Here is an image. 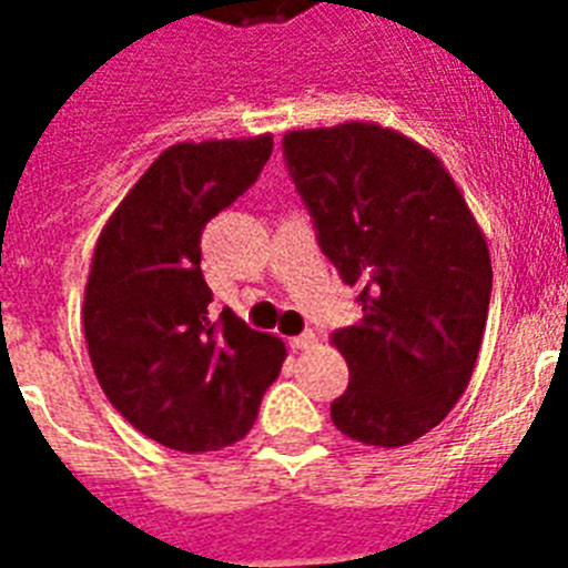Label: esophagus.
<instances>
[{
	"instance_id": "esophagus-1",
	"label": "esophagus",
	"mask_w": 568,
	"mask_h": 568,
	"mask_svg": "<svg viewBox=\"0 0 568 568\" xmlns=\"http://www.w3.org/2000/svg\"><path fill=\"white\" fill-rule=\"evenodd\" d=\"M288 345L292 347H297V351H306V347H315L318 345V336H315V333H301V336H294V338H288Z\"/></svg>"
}]
</instances>
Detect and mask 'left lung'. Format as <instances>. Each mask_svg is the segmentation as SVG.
Instances as JSON below:
<instances>
[{"mask_svg": "<svg viewBox=\"0 0 568 568\" xmlns=\"http://www.w3.org/2000/svg\"><path fill=\"white\" fill-rule=\"evenodd\" d=\"M283 150L321 250L363 288L359 324L333 333L351 368L333 424L363 445H409L475 372L493 294L484 232L445 164L395 129H297Z\"/></svg>", "mask_w": 568, "mask_h": 568, "instance_id": "1", "label": "left lung"}]
</instances>
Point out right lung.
<instances>
[{"label":"right lung","instance_id":"right-lung-1","mask_svg":"<svg viewBox=\"0 0 568 568\" xmlns=\"http://www.w3.org/2000/svg\"><path fill=\"white\" fill-rule=\"evenodd\" d=\"M274 138L168 146L105 221L84 285L93 374L132 427L182 454L244 439L283 368V338L212 318L200 235L258 180Z\"/></svg>","mask_w":568,"mask_h":568}]
</instances>
